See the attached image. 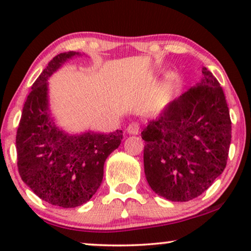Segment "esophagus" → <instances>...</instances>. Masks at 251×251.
Here are the masks:
<instances>
[{"label":"esophagus","mask_w":251,"mask_h":251,"mask_svg":"<svg viewBox=\"0 0 251 251\" xmlns=\"http://www.w3.org/2000/svg\"><path fill=\"white\" fill-rule=\"evenodd\" d=\"M126 131L129 133H131V135H137V133L139 132V123L137 122H132L130 123L128 126V128H126Z\"/></svg>","instance_id":"34e87169"}]
</instances>
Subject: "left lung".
Listing matches in <instances>:
<instances>
[{"label": "left lung", "instance_id": "obj_1", "mask_svg": "<svg viewBox=\"0 0 251 251\" xmlns=\"http://www.w3.org/2000/svg\"><path fill=\"white\" fill-rule=\"evenodd\" d=\"M143 130L144 170L151 188L175 202L208 190L226 167L231 118L224 91L210 71Z\"/></svg>", "mask_w": 251, "mask_h": 251}]
</instances>
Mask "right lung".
<instances>
[{
	"instance_id": "obj_1",
	"label": "right lung",
	"mask_w": 251,
	"mask_h": 251,
	"mask_svg": "<svg viewBox=\"0 0 251 251\" xmlns=\"http://www.w3.org/2000/svg\"><path fill=\"white\" fill-rule=\"evenodd\" d=\"M76 54H57L36 78L16 136L17 166L23 181L43 201L61 208H75L90 200L101 184L106 159L123 137L122 130L68 136L49 116L47 78Z\"/></svg>"
}]
</instances>
